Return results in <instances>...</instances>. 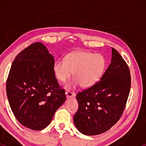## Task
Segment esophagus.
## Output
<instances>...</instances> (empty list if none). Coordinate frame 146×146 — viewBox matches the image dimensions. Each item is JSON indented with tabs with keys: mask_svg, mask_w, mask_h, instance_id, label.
Masks as SVG:
<instances>
[{
	"mask_svg": "<svg viewBox=\"0 0 146 146\" xmlns=\"http://www.w3.org/2000/svg\"><path fill=\"white\" fill-rule=\"evenodd\" d=\"M66 96L67 98H73V97L75 96V93H73V92H71L68 91V90H66Z\"/></svg>",
	"mask_w": 146,
	"mask_h": 146,
	"instance_id": "esophagus-1",
	"label": "esophagus"
}]
</instances>
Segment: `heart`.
<instances>
[{
    "label": "heart",
    "mask_w": 146,
    "mask_h": 146,
    "mask_svg": "<svg viewBox=\"0 0 146 146\" xmlns=\"http://www.w3.org/2000/svg\"><path fill=\"white\" fill-rule=\"evenodd\" d=\"M106 60L101 54L88 51H75L69 53L65 60L59 59L53 65L55 77L64 82L71 77L73 78L66 84V89H73L81 84L83 88H90L99 82L104 73Z\"/></svg>",
    "instance_id": "b5f03b06"
}]
</instances>
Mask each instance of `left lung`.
<instances>
[{"mask_svg":"<svg viewBox=\"0 0 146 146\" xmlns=\"http://www.w3.org/2000/svg\"><path fill=\"white\" fill-rule=\"evenodd\" d=\"M130 85L128 64L112 48L111 63L100 81L76 95L79 107L73 121L79 131L86 135H97L113 126L124 110Z\"/></svg>","mask_w":146,"mask_h":146,"instance_id":"obj_1","label":"left lung"}]
</instances>
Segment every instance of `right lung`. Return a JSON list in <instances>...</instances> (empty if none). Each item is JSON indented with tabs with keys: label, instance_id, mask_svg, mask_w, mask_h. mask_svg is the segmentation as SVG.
Wrapping results in <instances>:
<instances>
[{
	"label": "right lung",
	"instance_id": "1",
	"mask_svg": "<svg viewBox=\"0 0 146 146\" xmlns=\"http://www.w3.org/2000/svg\"><path fill=\"white\" fill-rule=\"evenodd\" d=\"M54 58L41 42L33 43L16 56L7 80V95L21 124L40 130L51 123L66 100L53 71Z\"/></svg>",
	"mask_w": 146,
	"mask_h": 146
}]
</instances>
